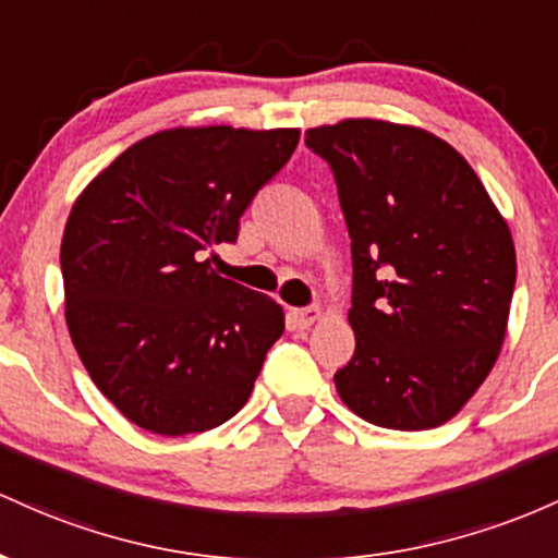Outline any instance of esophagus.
I'll return each instance as SVG.
<instances>
[{"label": "esophagus", "mask_w": 558, "mask_h": 558, "mask_svg": "<svg viewBox=\"0 0 558 558\" xmlns=\"http://www.w3.org/2000/svg\"><path fill=\"white\" fill-rule=\"evenodd\" d=\"M292 318H295V324L300 329H308L313 322H318V318H322V308H318V305H308V308H295V311H292Z\"/></svg>", "instance_id": "esophagus-1"}]
</instances>
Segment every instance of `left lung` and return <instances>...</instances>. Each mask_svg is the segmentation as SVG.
<instances>
[{"label":"left lung","instance_id":"1","mask_svg":"<svg viewBox=\"0 0 558 558\" xmlns=\"http://www.w3.org/2000/svg\"><path fill=\"white\" fill-rule=\"evenodd\" d=\"M305 144L335 173L353 253L355 353L337 392L377 427H440L504 345L511 231L472 166L429 131L348 118L308 129Z\"/></svg>","mask_w":558,"mask_h":558}]
</instances>
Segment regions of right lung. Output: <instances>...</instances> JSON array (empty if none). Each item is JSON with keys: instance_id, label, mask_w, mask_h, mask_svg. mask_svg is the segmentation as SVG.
<instances>
[{"instance_id": "add662e5", "label": "right lung", "mask_w": 558, "mask_h": 558, "mask_svg": "<svg viewBox=\"0 0 558 558\" xmlns=\"http://www.w3.org/2000/svg\"><path fill=\"white\" fill-rule=\"evenodd\" d=\"M298 129H171L81 192L62 234L65 322L94 385L136 427L179 437L247 403L284 311L205 253L292 158Z\"/></svg>"}]
</instances>
